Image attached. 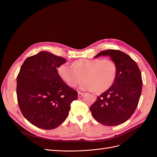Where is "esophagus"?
I'll use <instances>...</instances> for the list:
<instances>
[{
    "label": "esophagus",
    "mask_w": 157,
    "mask_h": 157,
    "mask_svg": "<svg viewBox=\"0 0 157 157\" xmlns=\"http://www.w3.org/2000/svg\"><path fill=\"white\" fill-rule=\"evenodd\" d=\"M84 93H82V92H78V97L80 98H81V97H82V96L84 95Z\"/></svg>",
    "instance_id": "esophagus-1"
}]
</instances>
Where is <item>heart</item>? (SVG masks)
Returning <instances> with one entry per match:
<instances>
[{
  "label": "heart",
  "mask_w": 157,
  "mask_h": 157,
  "mask_svg": "<svg viewBox=\"0 0 157 157\" xmlns=\"http://www.w3.org/2000/svg\"><path fill=\"white\" fill-rule=\"evenodd\" d=\"M117 66L111 59L99 58H80L75 60L72 66L63 63L59 66V77L70 87L80 85L82 90L101 93L106 91L115 82L117 77Z\"/></svg>",
  "instance_id": "1"
}]
</instances>
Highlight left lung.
I'll return each instance as SVG.
<instances>
[{
	"label": "left lung",
	"instance_id": "obj_1",
	"mask_svg": "<svg viewBox=\"0 0 157 157\" xmlns=\"http://www.w3.org/2000/svg\"><path fill=\"white\" fill-rule=\"evenodd\" d=\"M109 56L117 66L115 82L98 96L90 107L93 117L105 126H117L128 121L134 113L142 90L140 70L134 60L120 50H103L94 58Z\"/></svg>",
	"mask_w": 157,
	"mask_h": 157
}]
</instances>
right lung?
Masks as SVG:
<instances>
[{"instance_id":"obj_1","label":"right lung","mask_w":157,"mask_h":157,"mask_svg":"<svg viewBox=\"0 0 157 157\" xmlns=\"http://www.w3.org/2000/svg\"><path fill=\"white\" fill-rule=\"evenodd\" d=\"M66 59L46 51L27 58L17 77V98L22 115L44 130L59 126L67 118L78 93L64 82L57 68Z\"/></svg>"}]
</instances>
